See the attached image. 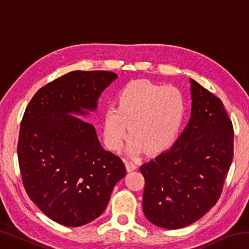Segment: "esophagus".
<instances>
[{
  "instance_id": "esophagus-1",
  "label": "esophagus",
  "mask_w": 249,
  "mask_h": 249,
  "mask_svg": "<svg viewBox=\"0 0 249 249\" xmlns=\"http://www.w3.org/2000/svg\"><path fill=\"white\" fill-rule=\"evenodd\" d=\"M125 165H126V169H127L128 172L134 171L137 168V165L134 161H130V160H125Z\"/></svg>"
}]
</instances>
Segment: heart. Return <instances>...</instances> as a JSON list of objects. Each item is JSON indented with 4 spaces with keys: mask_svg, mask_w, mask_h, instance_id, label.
<instances>
[{
    "mask_svg": "<svg viewBox=\"0 0 249 249\" xmlns=\"http://www.w3.org/2000/svg\"><path fill=\"white\" fill-rule=\"evenodd\" d=\"M115 104L104 109L102 129L105 145L119 151L128 133V151L146 148L159 153L176 142L187 112L182 92L174 86H160L147 80L128 83L116 96Z\"/></svg>",
    "mask_w": 249,
    "mask_h": 249,
    "instance_id": "1",
    "label": "heart"
}]
</instances>
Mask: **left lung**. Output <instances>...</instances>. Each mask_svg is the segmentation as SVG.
Wrapping results in <instances>:
<instances>
[{
	"label": "left lung",
	"instance_id": "8db88e82",
	"mask_svg": "<svg viewBox=\"0 0 249 249\" xmlns=\"http://www.w3.org/2000/svg\"><path fill=\"white\" fill-rule=\"evenodd\" d=\"M190 82L188 125L169 150L140 168L145 216L167 230L190 225L215 205L234 155L233 124L222 101Z\"/></svg>",
	"mask_w": 249,
	"mask_h": 249
}]
</instances>
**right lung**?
<instances>
[{
  "label": "right lung",
  "instance_id": "right-lung-1",
  "mask_svg": "<svg viewBox=\"0 0 249 249\" xmlns=\"http://www.w3.org/2000/svg\"><path fill=\"white\" fill-rule=\"evenodd\" d=\"M116 78L111 71H71L37 91L25 109L18 145L24 188L59 224L94 221L126 175L122 159L101 146L94 126L80 119L95 111Z\"/></svg>",
  "mask_w": 249,
  "mask_h": 249
}]
</instances>
